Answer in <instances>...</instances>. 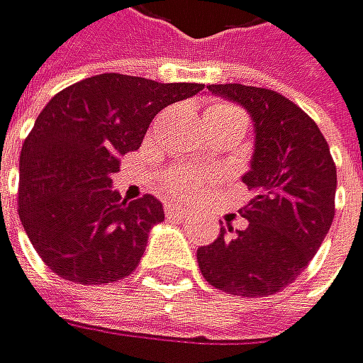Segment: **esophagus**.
<instances>
[{"label":"esophagus","mask_w":363,"mask_h":363,"mask_svg":"<svg viewBox=\"0 0 363 363\" xmlns=\"http://www.w3.org/2000/svg\"><path fill=\"white\" fill-rule=\"evenodd\" d=\"M164 214L167 216H174V218H187V209L169 203V205H164Z\"/></svg>","instance_id":"obj_1"}]
</instances>
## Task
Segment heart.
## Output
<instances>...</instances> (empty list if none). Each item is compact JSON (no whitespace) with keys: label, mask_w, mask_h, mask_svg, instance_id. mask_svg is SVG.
<instances>
[{"label":"heart","mask_w":363,"mask_h":363,"mask_svg":"<svg viewBox=\"0 0 363 363\" xmlns=\"http://www.w3.org/2000/svg\"><path fill=\"white\" fill-rule=\"evenodd\" d=\"M209 118H230V120H243L241 113L232 108L230 104H212L205 111V120ZM201 187L199 176L189 169H174L162 178V191L169 199H185Z\"/></svg>","instance_id":"obj_1"}]
</instances>
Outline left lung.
Masks as SVG:
<instances>
[{
  "instance_id": "1",
  "label": "left lung",
  "mask_w": 363,
  "mask_h": 363,
  "mask_svg": "<svg viewBox=\"0 0 363 363\" xmlns=\"http://www.w3.org/2000/svg\"><path fill=\"white\" fill-rule=\"evenodd\" d=\"M212 93L247 108L255 156L243 183L245 230L220 228L196 252L209 286L238 296H267L290 286L321 247L335 218L337 167L323 133L303 108L261 86L209 84Z\"/></svg>"
}]
</instances>
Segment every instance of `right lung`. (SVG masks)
Segmentation results:
<instances>
[{
  "label": "right lung",
  "instance_id": "add662e5",
  "mask_svg": "<svg viewBox=\"0 0 363 363\" xmlns=\"http://www.w3.org/2000/svg\"><path fill=\"white\" fill-rule=\"evenodd\" d=\"M203 89L102 73L50 98L21 147L17 212L57 277L102 286L135 270L164 212L151 194L122 201L111 176L120 172V156L143 145L158 111Z\"/></svg>",
  "mask_w": 363,
  "mask_h": 363
}]
</instances>
